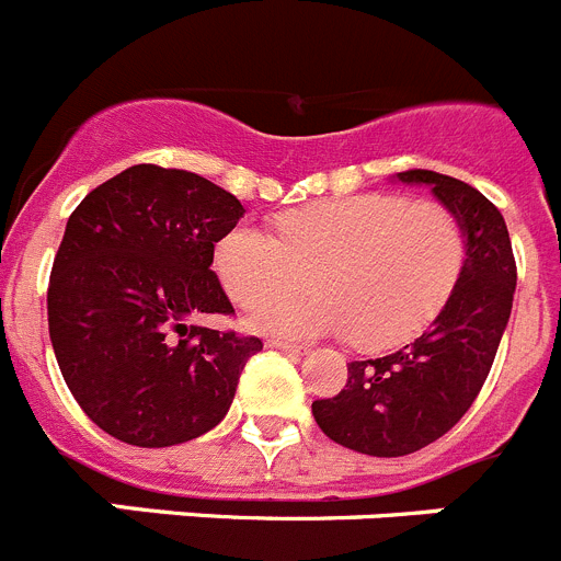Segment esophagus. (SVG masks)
I'll return each mask as SVG.
<instances>
[{
	"mask_svg": "<svg viewBox=\"0 0 561 561\" xmlns=\"http://www.w3.org/2000/svg\"><path fill=\"white\" fill-rule=\"evenodd\" d=\"M266 345H270V348H277V351H289V354H297V356L306 354V345H295V342H289V340H270Z\"/></svg>",
	"mask_w": 561,
	"mask_h": 561,
	"instance_id": "34e87169",
	"label": "esophagus"
}]
</instances>
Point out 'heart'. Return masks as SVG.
Returning a JSON list of instances; mask_svg holds the SVG:
<instances>
[{
	"instance_id": "obj_1",
	"label": "heart",
	"mask_w": 561,
	"mask_h": 561,
	"mask_svg": "<svg viewBox=\"0 0 561 561\" xmlns=\"http://www.w3.org/2000/svg\"><path fill=\"white\" fill-rule=\"evenodd\" d=\"M463 255V225L449 207L362 193L284 213L277 236L236 225L216 244L213 270L236 304H261L252 329L291 340L351 334L359 348L381 351L433 320ZM309 271L314 296L279 297Z\"/></svg>"
}]
</instances>
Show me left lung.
<instances>
[{
    "instance_id": "8db88e82",
    "label": "left lung",
    "mask_w": 561,
    "mask_h": 561,
    "mask_svg": "<svg viewBox=\"0 0 561 561\" xmlns=\"http://www.w3.org/2000/svg\"><path fill=\"white\" fill-rule=\"evenodd\" d=\"M427 185L463 225L466 255L430 329L379 359L348 365V385L311 404L317 427L342 447L374 458L419 453L463 419L492 370L517 286L503 213L478 187L435 171L396 173Z\"/></svg>"
}]
</instances>
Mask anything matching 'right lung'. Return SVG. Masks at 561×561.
Here are the masks:
<instances>
[{"mask_svg":"<svg viewBox=\"0 0 561 561\" xmlns=\"http://www.w3.org/2000/svg\"><path fill=\"white\" fill-rule=\"evenodd\" d=\"M244 205L191 171L131 165L72 210L47 289L69 393L103 433L173 447L227 415L257 336L193 323L230 314L213 247Z\"/></svg>","mask_w":561,"mask_h":561,"instance_id":"add662e5","label":"right lung"}]
</instances>
